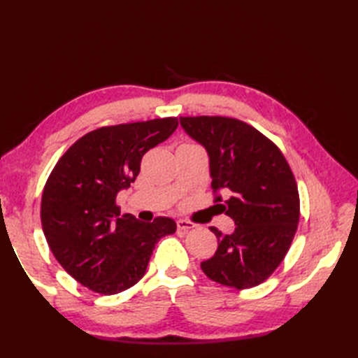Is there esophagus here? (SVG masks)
I'll return each instance as SVG.
<instances>
[{
    "instance_id": "1",
    "label": "esophagus",
    "mask_w": 358,
    "mask_h": 358,
    "mask_svg": "<svg viewBox=\"0 0 358 358\" xmlns=\"http://www.w3.org/2000/svg\"><path fill=\"white\" fill-rule=\"evenodd\" d=\"M177 227H178V231H185L186 232V231L194 229L195 224L192 222H189V220H178Z\"/></svg>"
}]
</instances>
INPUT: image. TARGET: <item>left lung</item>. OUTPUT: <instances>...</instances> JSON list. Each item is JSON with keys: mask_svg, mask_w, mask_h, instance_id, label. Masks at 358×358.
<instances>
[{"mask_svg": "<svg viewBox=\"0 0 358 358\" xmlns=\"http://www.w3.org/2000/svg\"><path fill=\"white\" fill-rule=\"evenodd\" d=\"M186 134L209 155L215 201H223L235 231L217 227L218 249L201 263L220 285L248 289L263 283L286 257L300 220L296 181L285 155L255 127L229 117H180Z\"/></svg>", "mask_w": 358, "mask_h": 358, "instance_id": "obj_1", "label": "left lung"}]
</instances>
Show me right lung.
I'll return each instance as SVG.
<instances>
[{"label":"right lung","instance_id":"add662e5","mask_svg":"<svg viewBox=\"0 0 358 358\" xmlns=\"http://www.w3.org/2000/svg\"><path fill=\"white\" fill-rule=\"evenodd\" d=\"M177 126L169 117L95 129L64 152L45 181V240L64 271L90 291L112 295L138 283L157 241L177 231L167 217L143 223L120 215L115 203L135 181L143 155Z\"/></svg>","mask_w":358,"mask_h":358}]
</instances>
